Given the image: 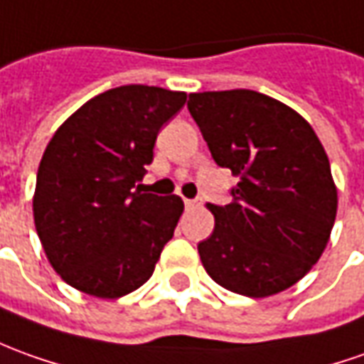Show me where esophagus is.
<instances>
[{
  "mask_svg": "<svg viewBox=\"0 0 364 364\" xmlns=\"http://www.w3.org/2000/svg\"><path fill=\"white\" fill-rule=\"evenodd\" d=\"M185 207H197V201L195 199H185Z\"/></svg>",
  "mask_w": 364,
  "mask_h": 364,
  "instance_id": "esophagus-1",
  "label": "esophagus"
}]
</instances>
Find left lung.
<instances>
[{"mask_svg": "<svg viewBox=\"0 0 364 364\" xmlns=\"http://www.w3.org/2000/svg\"><path fill=\"white\" fill-rule=\"evenodd\" d=\"M187 107L215 163L239 177L233 201L207 205L215 229L197 245L205 271L253 299L293 287L323 255L337 217V187L315 131L251 89L191 93Z\"/></svg>", "mask_w": 364, "mask_h": 364, "instance_id": "obj_1", "label": "left lung"}]
</instances>
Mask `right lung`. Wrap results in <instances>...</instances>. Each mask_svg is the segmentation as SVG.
Here are the masks:
<instances>
[{"mask_svg":"<svg viewBox=\"0 0 364 364\" xmlns=\"http://www.w3.org/2000/svg\"><path fill=\"white\" fill-rule=\"evenodd\" d=\"M185 101L183 91L121 85L89 99L49 141L33 219L49 263L73 289L119 299L153 275L183 201L135 185L157 133Z\"/></svg>","mask_w":364,"mask_h":364,"instance_id":"add662e5","label":"right lung"}]
</instances>
